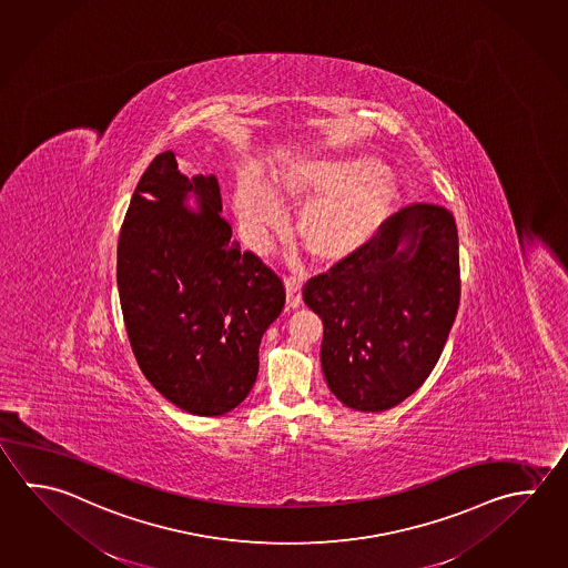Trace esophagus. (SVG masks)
<instances>
[{"instance_id":"obj_1","label":"esophagus","mask_w":568,"mask_h":568,"mask_svg":"<svg viewBox=\"0 0 568 568\" xmlns=\"http://www.w3.org/2000/svg\"><path fill=\"white\" fill-rule=\"evenodd\" d=\"M285 290H287V305H290V307H300L301 303H303L300 278H285Z\"/></svg>"}]
</instances>
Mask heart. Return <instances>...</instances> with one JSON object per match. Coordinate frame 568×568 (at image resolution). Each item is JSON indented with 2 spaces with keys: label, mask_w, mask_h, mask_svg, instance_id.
<instances>
[{
  "label": "heart",
  "mask_w": 568,
  "mask_h": 568,
  "mask_svg": "<svg viewBox=\"0 0 568 568\" xmlns=\"http://www.w3.org/2000/svg\"><path fill=\"white\" fill-rule=\"evenodd\" d=\"M283 203H310L297 219V236L311 257L325 265L354 257L374 241L397 203L396 182L369 156H320L291 162L273 181ZM235 209L255 243L283 226V213L263 184H236Z\"/></svg>",
  "instance_id": "b5f03b06"
}]
</instances>
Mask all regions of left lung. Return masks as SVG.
Segmentation results:
<instances>
[{
	"mask_svg": "<svg viewBox=\"0 0 568 568\" xmlns=\"http://www.w3.org/2000/svg\"><path fill=\"white\" fill-rule=\"evenodd\" d=\"M303 301L322 317L333 396L359 412L397 406L438 364L460 307L454 216L428 203L392 214L354 257L311 277Z\"/></svg>",
	"mask_w": 568,
	"mask_h": 568,
	"instance_id": "1",
	"label": "left lung"
}]
</instances>
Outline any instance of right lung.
<instances>
[{"label": "right lung", "instance_id": "1", "mask_svg": "<svg viewBox=\"0 0 568 568\" xmlns=\"http://www.w3.org/2000/svg\"><path fill=\"white\" fill-rule=\"evenodd\" d=\"M197 194L193 214L181 199ZM214 174L179 171L174 152L150 162L119 236L120 305L142 374L194 416H223L255 386L258 345L285 305L283 281L241 253L221 214Z\"/></svg>", "mask_w": 568, "mask_h": 568}]
</instances>
